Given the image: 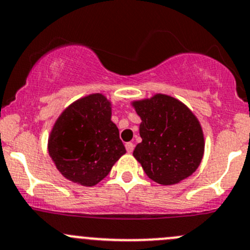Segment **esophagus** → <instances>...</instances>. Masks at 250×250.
I'll return each mask as SVG.
<instances>
[{
    "label": "esophagus",
    "instance_id": "34e87169",
    "mask_svg": "<svg viewBox=\"0 0 250 250\" xmlns=\"http://www.w3.org/2000/svg\"><path fill=\"white\" fill-rule=\"evenodd\" d=\"M125 149H127L128 153H132L134 149V144L133 143H127L125 144Z\"/></svg>",
    "mask_w": 250,
    "mask_h": 250
}]
</instances>
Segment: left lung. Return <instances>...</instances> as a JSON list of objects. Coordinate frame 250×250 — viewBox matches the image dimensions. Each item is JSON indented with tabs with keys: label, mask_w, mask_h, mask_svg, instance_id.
Returning <instances> with one entry per match:
<instances>
[{
	"label": "left lung",
	"mask_w": 250,
	"mask_h": 250,
	"mask_svg": "<svg viewBox=\"0 0 250 250\" xmlns=\"http://www.w3.org/2000/svg\"><path fill=\"white\" fill-rule=\"evenodd\" d=\"M132 105L141 118L143 139L133 156L146 175L163 186L193 175L205 151L204 133L195 115L182 102L162 93Z\"/></svg>",
	"instance_id": "left-lung-1"
}]
</instances>
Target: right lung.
<instances>
[{"instance_id":"add662e5","label":"right lung","mask_w":250,"mask_h":250,"mask_svg":"<svg viewBox=\"0 0 250 250\" xmlns=\"http://www.w3.org/2000/svg\"><path fill=\"white\" fill-rule=\"evenodd\" d=\"M48 149L57 170L72 182L92 187L106 177L125 153L106 97L93 93L70 104L52 127Z\"/></svg>"}]
</instances>
